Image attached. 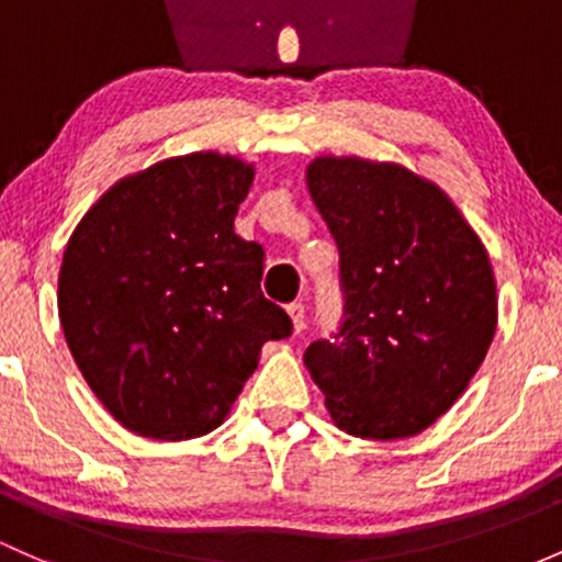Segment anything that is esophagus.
Returning <instances> with one entry per match:
<instances>
[{
    "label": "esophagus",
    "mask_w": 562,
    "mask_h": 562,
    "mask_svg": "<svg viewBox=\"0 0 562 562\" xmlns=\"http://www.w3.org/2000/svg\"><path fill=\"white\" fill-rule=\"evenodd\" d=\"M286 313H289V316H292V327L300 335V331L305 329V305L303 303L286 305Z\"/></svg>",
    "instance_id": "obj_1"
}]
</instances>
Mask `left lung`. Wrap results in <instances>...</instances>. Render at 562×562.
I'll return each instance as SVG.
<instances>
[{
    "mask_svg": "<svg viewBox=\"0 0 562 562\" xmlns=\"http://www.w3.org/2000/svg\"><path fill=\"white\" fill-rule=\"evenodd\" d=\"M307 190L340 251L342 318L305 367L342 431L415 437L463 394L496 335L485 246L437 184L396 162L316 158Z\"/></svg>",
    "mask_w": 562,
    "mask_h": 562,
    "instance_id": "8db88e82",
    "label": "left lung"
}]
</instances>
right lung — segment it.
<instances>
[{"mask_svg": "<svg viewBox=\"0 0 562 562\" xmlns=\"http://www.w3.org/2000/svg\"><path fill=\"white\" fill-rule=\"evenodd\" d=\"M255 168L192 153L120 179L66 244L58 316L101 404L138 437H203L292 318L259 289L265 251L235 235Z\"/></svg>", "mask_w": 562, "mask_h": 562, "instance_id": "add662e5", "label": "right lung"}]
</instances>
